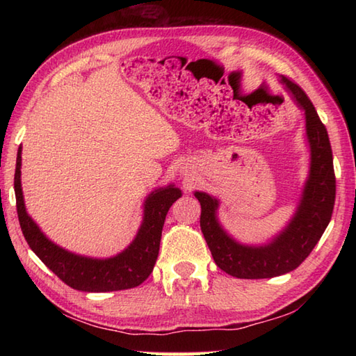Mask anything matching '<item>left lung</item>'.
Returning a JSON list of instances; mask_svg holds the SVG:
<instances>
[{
  "mask_svg": "<svg viewBox=\"0 0 356 356\" xmlns=\"http://www.w3.org/2000/svg\"><path fill=\"white\" fill-rule=\"evenodd\" d=\"M280 81L305 111L306 138L311 148L309 177L291 222L266 245H241L218 223V200L207 193H194L202 207L200 228L216 264L237 278H270L297 269L326 231L335 205L334 157L326 127L300 86L284 76Z\"/></svg>",
  "mask_w": 356,
  "mask_h": 356,
  "instance_id": "8db88e82",
  "label": "left lung"
}]
</instances>
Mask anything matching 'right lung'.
Masks as SVG:
<instances>
[{
  "label": "right lung",
  "mask_w": 356,
  "mask_h": 356,
  "mask_svg": "<svg viewBox=\"0 0 356 356\" xmlns=\"http://www.w3.org/2000/svg\"><path fill=\"white\" fill-rule=\"evenodd\" d=\"M21 147L15 168V197L21 231L30 249L65 284L84 292H111L131 289L149 277L157 260L165 217L182 191L174 185L151 193L143 203V220L134 240L122 252L110 259H93L65 251L44 236L27 214L21 188Z\"/></svg>",
  "instance_id": "1"
}]
</instances>
